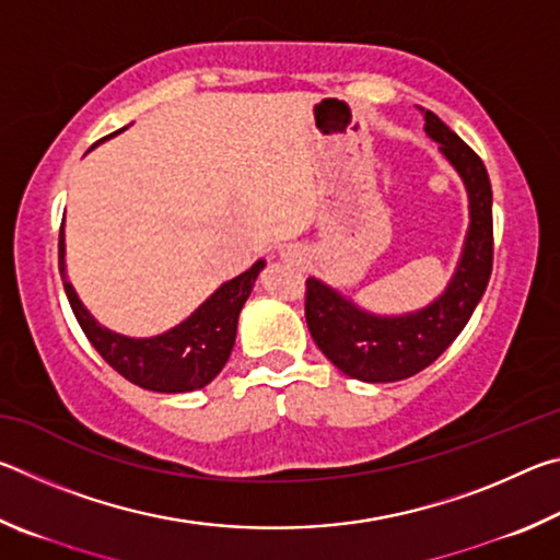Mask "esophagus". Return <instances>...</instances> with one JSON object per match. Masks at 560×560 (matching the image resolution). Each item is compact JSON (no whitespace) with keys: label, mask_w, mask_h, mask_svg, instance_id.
<instances>
[{"label":"esophagus","mask_w":560,"mask_h":560,"mask_svg":"<svg viewBox=\"0 0 560 560\" xmlns=\"http://www.w3.org/2000/svg\"><path fill=\"white\" fill-rule=\"evenodd\" d=\"M281 259L283 261H291V264H299L301 261V252L296 249V246H289V249L281 252Z\"/></svg>","instance_id":"34e87169"}]
</instances>
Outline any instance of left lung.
I'll list each match as a JSON object with an SVG mask.
<instances>
[{"instance_id": "obj_1", "label": "left lung", "mask_w": 560, "mask_h": 560, "mask_svg": "<svg viewBox=\"0 0 560 560\" xmlns=\"http://www.w3.org/2000/svg\"><path fill=\"white\" fill-rule=\"evenodd\" d=\"M424 130L438 140L444 158L457 167L469 192V234L452 283L428 308L410 316L381 318L355 308L338 291L318 279L306 281V324L330 363L363 383H395L432 365L462 334L485 293L494 264V222H491V183L481 158L424 110Z\"/></svg>"}]
</instances>
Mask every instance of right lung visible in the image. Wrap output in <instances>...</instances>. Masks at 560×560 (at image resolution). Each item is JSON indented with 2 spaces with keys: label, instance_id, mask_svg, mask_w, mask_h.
<instances>
[{
  "label": "right lung",
  "instance_id": "1",
  "mask_svg": "<svg viewBox=\"0 0 560 560\" xmlns=\"http://www.w3.org/2000/svg\"><path fill=\"white\" fill-rule=\"evenodd\" d=\"M261 269L264 261H257L249 271L222 283L192 316L167 334L155 338H126L98 326L75 296L73 287L66 279L63 230L59 232V271L63 291L83 334L113 371L132 385L153 393H189L214 381L232 353L240 311L249 299Z\"/></svg>",
  "mask_w": 560,
  "mask_h": 560
}]
</instances>
